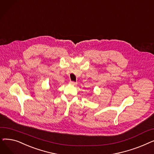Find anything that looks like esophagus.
I'll list each match as a JSON object with an SVG mask.
<instances>
[{"mask_svg":"<svg viewBox=\"0 0 154 154\" xmlns=\"http://www.w3.org/2000/svg\"><path fill=\"white\" fill-rule=\"evenodd\" d=\"M69 83H70V84H71V85H76L77 84V82H74V81H70Z\"/></svg>","mask_w":154,"mask_h":154,"instance_id":"34e87169","label":"esophagus"}]
</instances>
